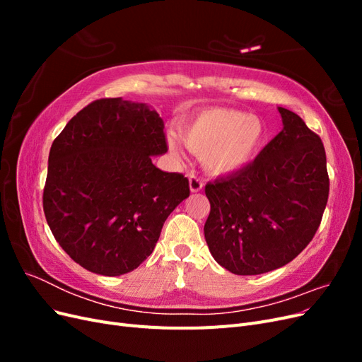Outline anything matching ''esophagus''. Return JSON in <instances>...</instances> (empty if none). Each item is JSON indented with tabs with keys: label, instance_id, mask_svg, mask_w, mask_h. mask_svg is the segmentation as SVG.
<instances>
[{
	"label": "esophagus",
	"instance_id": "1",
	"mask_svg": "<svg viewBox=\"0 0 362 362\" xmlns=\"http://www.w3.org/2000/svg\"><path fill=\"white\" fill-rule=\"evenodd\" d=\"M202 185H204V182H202V180H201V178L194 177V175H190L189 187H190V192H192V193H198V192H201V190H202Z\"/></svg>",
	"mask_w": 362,
	"mask_h": 362
}]
</instances>
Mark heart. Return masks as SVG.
Instances as JSON below:
<instances>
[{
  "mask_svg": "<svg viewBox=\"0 0 362 362\" xmlns=\"http://www.w3.org/2000/svg\"><path fill=\"white\" fill-rule=\"evenodd\" d=\"M180 137L193 154L201 156L206 173L228 177L243 172L255 161L266 145L267 127L246 112L211 107L185 122ZM169 148L175 157H180L177 146L169 144Z\"/></svg>",
  "mask_w": 362,
  "mask_h": 362,
  "instance_id": "1",
  "label": "heart"
}]
</instances>
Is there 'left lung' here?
Returning <instances> with one entry per match:
<instances>
[{
    "label": "left lung",
    "mask_w": 362,
    "mask_h": 362,
    "mask_svg": "<svg viewBox=\"0 0 362 362\" xmlns=\"http://www.w3.org/2000/svg\"><path fill=\"white\" fill-rule=\"evenodd\" d=\"M282 131L243 172L205 185L204 234L213 258L234 275L288 264L313 240L329 194L322 139L287 108Z\"/></svg>",
    "instance_id": "1"
}]
</instances>
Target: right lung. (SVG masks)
<instances>
[{
  "mask_svg": "<svg viewBox=\"0 0 362 362\" xmlns=\"http://www.w3.org/2000/svg\"><path fill=\"white\" fill-rule=\"evenodd\" d=\"M164 152L160 115L122 98L84 107L52 141L43 211L81 267L120 276L152 254L168 216L190 194L184 175L152 164Z\"/></svg>",
  "mask_w": 362,
  "mask_h": 362,
  "instance_id": "add662e5",
  "label": "right lung"
}]
</instances>
